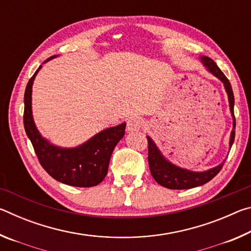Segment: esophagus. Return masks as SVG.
Wrapping results in <instances>:
<instances>
[{"label":"esophagus","instance_id":"obj_1","mask_svg":"<svg viewBox=\"0 0 251 251\" xmlns=\"http://www.w3.org/2000/svg\"><path fill=\"white\" fill-rule=\"evenodd\" d=\"M143 126V120L141 117H131L127 121V131H137Z\"/></svg>","mask_w":251,"mask_h":251}]
</instances>
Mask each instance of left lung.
<instances>
[{
  "instance_id": "1",
  "label": "left lung",
  "mask_w": 251,
  "mask_h": 251,
  "mask_svg": "<svg viewBox=\"0 0 251 251\" xmlns=\"http://www.w3.org/2000/svg\"><path fill=\"white\" fill-rule=\"evenodd\" d=\"M203 65L207 67V70L214 74L216 77H218L224 83V86L226 88L228 94L229 106H230V112L233 117V129L230 135V147L232 146L233 141H235V127H236V118L233 114V104H235V99H233V93L230 82L225 76V74L220 71L217 64L212 61L211 58L203 56L201 57ZM148 142V165H150L151 174L154 177V179L158 182L159 185L166 187L169 189H189L194 187L201 186L211 180L217 174L222 171L225 161L214 168L209 169L207 172L196 173L190 172L187 169H182L175 166L164 158L163 155L160 154L158 148L156 147L155 143L151 141V137L147 136Z\"/></svg>"
}]
</instances>
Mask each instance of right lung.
Instances as JSON below:
<instances>
[{"label":"right lung","instance_id":"right-lung-1","mask_svg":"<svg viewBox=\"0 0 251 251\" xmlns=\"http://www.w3.org/2000/svg\"><path fill=\"white\" fill-rule=\"evenodd\" d=\"M55 57L50 56L46 59ZM29 78L24 93V128L34 151L46 173L63 184L75 187H93L104 179L109 159L117 143L125 135L126 123L104 129L83 145L75 148L53 146L40 135L32 116V85L37 72Z\"/></svg>","mask_w":251,"mask_h":251}]
</instances>
